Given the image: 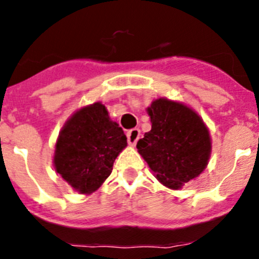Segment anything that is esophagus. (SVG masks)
<instances>
[{
    "label": "esophagus",
    "mask_w": 259,
    "mask_h": 259,
    "mask_svg": "<svg viewBox=\"0 0 259 259\" xmlns=\"http://www.w3.org/2000/svg\"><path fill=\"white\" fill-rule=\"evenodd\" d=\"M126 135H127V142H129V144L134 146L140 138V130L137 129V127H134V129L129 130Z\"/></svg>",
    "instance_id": "esophagus-1"
}]
</instances>
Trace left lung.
Returning <instances> with one entry per match:
<instances>
[{
	"label": "left lung",
	"mask_w": 259,
	"mask_h": 259,
	"mask_svg": "<svg viewBox=\"0 0 259 259\" xmlns=\"http://www.w3.org/2000/svg\"><path fill=\"white\" fill-rule=\"evenodd\" d=\"M148 114L151 130L138 142V151L161 184L179 189L207 166L209 130L194 110L165 98L154 100Z\"/></svg>",
	"instance_id": "1"
}]
</instances>
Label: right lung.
Listing matches in <instances>:
<instances>
[{"instance_id": "obj_1", "label": "right lung", "mask_w": 259, "mask_h": 259, "mask_svg": "<svg viewBox=\"0 0 259 259\" xmlns=\"http://www.w3.org/2000/svg\"><path fill=\"white\" fill-rule=\"evenodd\" d=\"M127 145L117 122L101 103L72 114L55 145V170L81 194L101 187L113 170L114 161Z\"/></svg>"}]
</instances>
